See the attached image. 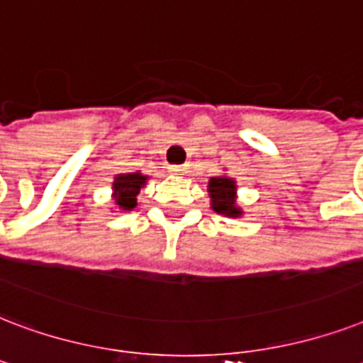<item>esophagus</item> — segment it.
<instances>
[{"label":"esophagus","mask_w":363,"mask_h":363,"mask_svg":"<svg viewBox=\"0 0 363 363\" xmlns=\"http://www.w3.org/2000/svg\"><path fill=\"white\" fill-rule=\"evenodd\" d=\"M169 171L173 175H182V173L186 171V165H171Z\"/></svg>","instance_id":"obj_1"}]
</instances>
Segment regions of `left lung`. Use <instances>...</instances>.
Wrapping results in <instances>:
<instances>
[{
	"mask_svg": "<svg viewBox=\"0 0 363 363\" xmlns=\"http://www.w3.org/2000/svg\"><path fill=\"white\" fill-rule=\"evenodd\" d=\"M213 211L225 217H242V209L236 206V181L230 177H211L207 186Z\"/></svg>",
	"mask_w": 363,
	"mask_h": 363,
	"instance_id": "8db88e82",
	"label": "left lung"
}]
</instances>
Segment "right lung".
Here are the masks:
<instances>
[{
  "mask_svg": "<svg viewBox=\"0 0 363 363\" xmlns=\"http://www.w3.org/2000/svg\"><path fill=\"white\" fill-rule=\"evenodd\" d=\"M146 181H148V177L143 173H121V175L114 177L112 198H114L116 206L120 207L121 211H133L137 206V194L145 186Z\"/></svg>",
  "mask_w": 363,
  "mask_h": 363,
  "instance_id": "1",
  "label": "right lung"
}]
</instances>
